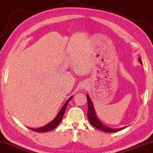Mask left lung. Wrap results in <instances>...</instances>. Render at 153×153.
Instances as JSON below:
<instances>
[{
	"mask_svg": "<svg viewBox=\"0 0 153 153\" xmlns=\"http://www.w3.org/2000/svg\"><path fill=\"white\" fill-rule=\"evenodd\" d=\"M138 61L140 64H142V62L140 60V57L138 58ZM87 103H88V113H87V117H88V120L89 123L91 124V125H93L94 127L97 128V129H101L103 131L108 132V133H113V132H117L120 131V130L123 129L124 128H120V129H112L107 126H105L102 124V123L98 119L97 114L95 113L94 108V105L92 103V101H91V99L89 98V95L87 94Z\"/></svg>",
	"mask_w": 153,
	"mask_h": 153,
	"instance_id": "1",
	"label": "left lung"
}]
</instances>
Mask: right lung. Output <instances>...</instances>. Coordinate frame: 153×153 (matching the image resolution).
Wrapping results in <instances>:
<instances>
[{"mask_svg":"<svg viewBox=\"0 0 153 153\" xmlns=\"http://www.w3.org/2000/svg\"><path fill=\"white\" fill-rule=\"evenodd\" d=\"M72 97H71L68 99V100H67L66 102L64 103V105H63V107L61 108L60 111L59 112L57 115H56L55 118H54L52 121H51L50 123H48V125L43 126V127L38 128V129H33V128H30V127L29 128V129L30 130H32V131H34L36 132H46V131H51V130L54 129V128H56L58 126L59 124L60 123V122L62 121L63 116H64V115L65 111H66V109L67 105L68 104V102L70 101L71 99H72Z\"/></svg>","mask_w":153,"mask_h":153,"instance_id":"obj_1","label":"right lung"}]
</instances>
